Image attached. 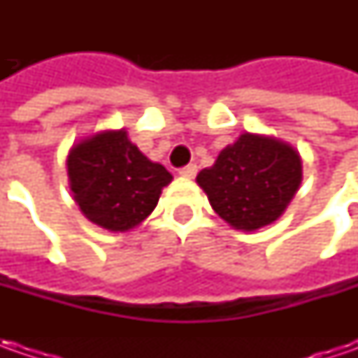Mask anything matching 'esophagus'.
Masks as SVG:
<instances>
[{
  "mask_svg": "<svg viewBox=\"0 0 358 358\" xmlns=\"http://www.w3.org/2000/svg\"><path fill=\"white\" fill-rule=\"evenodd\" d=\"M179 175L185 177V179H193V177L197 175V165H187V167H183V169L179 171Z\"/></svg>",
  "mask_w": 358,
  "mask_h": 358,
  "instance_id": "34e87169",
  "label": "esophagus"
}]
</instances>
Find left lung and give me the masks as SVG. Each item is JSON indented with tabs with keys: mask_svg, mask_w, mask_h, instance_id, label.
<instances>
[{
	"mask_svg": "<svg viewBox=\"0 0 358 358\" xmlns=\"http://www.w3.org/2000/svg\"><path fill=\"white\" fill-rule=\"evenodd\" d=\"M303 181V161L293 145L277 137L241 133L197 183L223 221L239 231L275 223Z\"/></svg>",
	"mask_w": 358,
	"mask_h": 358,
	"instance_id": "left-lung-1",
	"label": "left lung"
}]
</instances>
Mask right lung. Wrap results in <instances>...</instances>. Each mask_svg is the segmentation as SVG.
Here are the masks:
<instances>
[{"label": "right lung", "mask_w": 358, "mask_h": 358, "mask_svg": "<svg viewBox=\"0 0 358 358\" xmlns=\"http://www.w3.org/2000/svg\"><path fill=\"white\" fill-rule=\"evenodd\" d=\"M67 177L79 211L113 233L141 225L173 175L131 143L125 129L93 133L69 149Z\"/></svg>", "instance_id": "right-lung-1"}]
</instances>
